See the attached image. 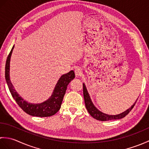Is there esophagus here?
Segmentation results:
<instances>
[{
    "label": "esophagus",
    "instance_id": "obj_1",
    "mask_svg": "<svg viewBox=\"0 0 149 149\" xmlns=\"http://www.w3.org/2000/svg\"><path fill=\"white\" fill-rule=\"evenodd\" d=\"M82 70L80 67H76L75 69V76H76L77 77L81 76V75H82Z\"/></svg>",
    "mask_w": 149,
    "mask_h": 149
}]
</instances>
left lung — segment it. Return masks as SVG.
Here are the masks:
<instances>
[{
  "mask_svg": "<svg viewBox=\"0 0 149 149\" xmlns=\"http://www.w3.org/2000/svg\"><path fill=\"white\" fill-rule=\"evenodd\" d=\"M83 95L84 99L85 106H86V108L87 109L88 113H89L90 114V115L93 117L94 118H95L98 120H100V121H108V120H118L123 118V117H125L126 115H128V113L131 111L132 108H133V107L134 106L135 104L136 103V101L138 100L137 99L136 100V102H134L133 105H132L130 108L126 110L125 111L118 114V115H110L101 112L100 111H99L94 106L92 101L91 100V98L89 95V93L88 92L86 87L85 86L84 83H83Z\"/></svg>",
  "mask_w": 149,
  "mask_h": 149,
  "instance_id": "obj_1",
  "label": "left lung"
}]
</instances>
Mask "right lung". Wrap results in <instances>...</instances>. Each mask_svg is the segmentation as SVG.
<instances>
[{
	"label": "right lung",
	"mask_w": 149,
	"mask_h": 149,
	"mask_svg": "<svg viewBox=\"0 0 149 149\" xmlns=\"http://www.w3.org/2000/svg\"><path fill=\"white\" fill-rule=\"evenodd\" d=\"M13 49L14 45L8 56L5 66L6 81L12 97H13L16 102L18 104V105L21 107L22 110L31 116L47 117L55 115L61 107L62 101L68 84L70 83V82L75 78L74 72L71 70L67 74L63 75L59 78L54 88V90L53 91L52 95L50 96L49 99L40 104H32L22 99L16 91L11 82L10 77H9L10 59Z\"/></svg>",
	"instance_id": "obj_1"
}]
</instances>
